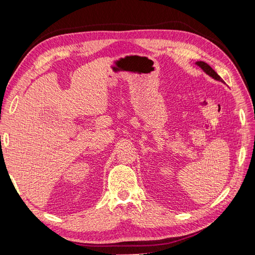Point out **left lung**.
I'll list each match as a JSON object with an SVG mask.
<instances>
[{"label":"left lung","mask_w":255,"mask_h":255,"mask_svg":"<svg viewBox=\"0 0 255 255\" xmlns=\"http://www.w3.org/2000/svg\"><path fill=\"white\" fill-rule=\"evenodd\" d=\"M196 65H197V66H199L200 68H201L202 70H203L207 75H210L211 78H213L214 80L223 82V81H222V79L220 78V76H219L217 73L215 72L214 69H213L211 66H208L206 63H204V61H197Z\"/></svg>","instance_id":"obj_1"}]
</instances>
